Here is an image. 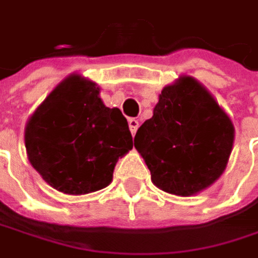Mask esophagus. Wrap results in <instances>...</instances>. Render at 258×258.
<instances>
[{"label": "esophagus", "instance_id": "1", "mask_svg": "<svg viewBox=\"0 0 258 258\" xmlns=\"http://www.w3.org/2000/svg\"><path fill=\"white\" fill-rule=\"evenodd\" d=\"M128 127H130V131H131V134H133V136H136L137 128H139V121H137L136 118H130Z\"/></svg>", "mask_w": 258, "mask_h": 258}]
</instances>
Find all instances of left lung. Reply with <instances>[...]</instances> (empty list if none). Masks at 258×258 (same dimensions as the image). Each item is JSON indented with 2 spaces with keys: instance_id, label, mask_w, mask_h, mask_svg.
Masks as SVG:
<instances>
[{
  "instance_id": "8db88e82",
  "label": "left lung",
  "mask_w": 258,
  "mask_h": 258,
  "mask_svg": "<svg viewBox=\"0 0 258 258\" xmlns=\"http://www.w3.org/2000/svg\"><path fill=\"white\" fill-rule=\"evenodd\" d=\"M235 130L212 94L192 76L166 85L141 124L134 147L167 194L194 196L218 180L234 146Z\"/></svg>"
}]
</instances>
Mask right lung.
Instances as JSON below:
<instances>
[{"mask_svg": "<svg viewBox=\"0 0 258 258\" xmlns=\"http://www.w3.org/2000/svg\"><path fill=\"white\" fill-rule=\"evenodd\" d=\"M99 86L72 73L28 118L24 143L31 166L46 183L66 195L107 187L118 159L133 149L128 122L108 108Z\"/></svg>", "mask_w": 258, "mask_h": 258, "instance_id": "obj_1", "label": "right lung"}]
</instances>
